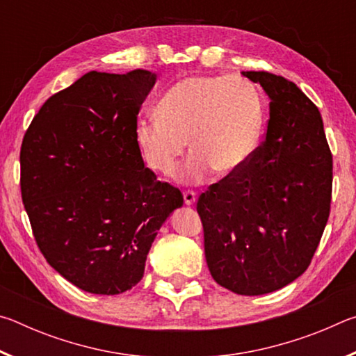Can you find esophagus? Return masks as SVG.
<instances>
[{
	"instance_id": "obj_1",
	"label": "esophagus",
	"mask_w": 356,
	"mask_h": 356,
	"mask_svg": "<svg viewBox=\"0 0 356 356\" xmlns=\"http://www.w3.org/2000/svg\"><path fill=\"white\" fill-rule=\"evenodd\" d=\"M196 200H197V196H196L195 191H193V190H185L184 191V201H185L186 206H193V204L196 202Z\"/></svg>"
}]
</instances>
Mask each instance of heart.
<instances>
[{
    "label": "heart",
    "mask_w": 356,
    "mask_h": 356,
    "mask_svg": "<svg viewBox=\"0 0 356 356\" xmlns=\"http://www.w3.org/2000/svg\"><path fill=\"white\" fill-rule=\"evenodd\" d=\"M264 127L261 92L242 76H188L161 97L159 118L136 125V143L150 170L171 174L190 140V159L179 172L197 184L215 170L232 176L256 152Z\"/></svg>",
    "instance_id": "1"
}]
</instances>
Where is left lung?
Returning <instances> with one entry per match:
<instances>
[{
    "label": "left lung",
    "mask_w": 356,
    "mask_h": 356,
    "mask_svg": "<svg viewBox=\"0 0 356 356\" xmlns=\"http://www.w3.org/2000/svg\"><path fill=\"white\" fill-rule=\"evenodd\" d=\"M242 74L270 97L265 140L242 170L202 193L196 210L212 278L238 295H264L309 267L330 216L333 159L321 111L297 84Z\"/></svg>",
    "instance_id": "8db88e82"
}]
</instances>
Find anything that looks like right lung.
<instances>
[{
  "instance_id": "right-lung-1",
  "label": "right lung",
  "mask_w": 356,
  "mask_h": 356,
  "mask_svg": "<svg viewBox=\"0 0 356 356\" xmlns=\"http://www.w3.org/2000/svg\"><path fill=\"white\" fill-rule=\"evenodd\" d=\"M156 75L88 72L48 99L23 138L22 200L47 262L84 292L141 281L161 225L182 193L156 180L136 143Z\"/></svg>"
}]
</instances>
